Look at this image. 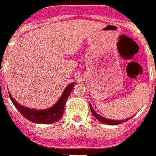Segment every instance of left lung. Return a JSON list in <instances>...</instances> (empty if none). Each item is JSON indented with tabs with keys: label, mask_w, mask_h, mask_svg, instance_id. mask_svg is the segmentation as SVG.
I'll use <instances>...</instances> for the list:
<instances>
[{
	"label": "left lung",
	"mask_w": 156,
	"mask_h": 156,
	"mask_svg": "<svg viewBox=\"0 0 156 156\" xmlns=\"http://www.w3.org/2000/svg\"><path fill=\"white\" fill-rule=\"evenodd\" d=\"M90 110H91V112H92V113H93V115L94 116V117H95V118H97L99 122H102L103 123H106L108 124V125H118V124L122 123V122H127V120H128V118H127V119L122 120V121H120V120L116 121V120H110V119H108V118H105L104 117L99 115L98 113H96L95 111L93 109V108L91 107V105H90ZM132 117H133V116H132ZM132 117H131L130 118H132Z\"/></svg>",
	"instance_id": "8db88e82"
}]
</instances>
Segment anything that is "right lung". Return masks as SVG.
Wrapping results in <instances>:
<instances>
[{
  "label": "right lung",
  "instance_id": "add662e5",
  "mask_svg": "<svg viewBox=\"0 0 156 156\" xmlns=\"http://www.w3.org/2000/svg\"><path fill=\"white\" fill-rule=\"evenodd\" d=\"M74 88V84L70 85L66 88V90L62 93L59 100L52 107L45 110H34L31 108H28L22 105H19L18 103L13 99V97L9 92V95L12 101L13 105L18 109L20 113L24 116V118L29 120L30 122L39 124H48L56 122L62 117L64 113V107L66 102L68 99L69 95L71 94L72 89Z\"/></svg>",
  "mask_w": 156,
  "mask_h": 156
}]
</instances>
